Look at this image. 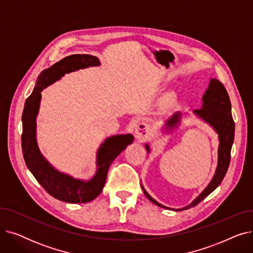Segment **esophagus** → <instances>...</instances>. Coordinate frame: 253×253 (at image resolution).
<instances>
[{
  "label": "esophagus",
  "mask_w": 253,
  "mask_h": 253,
  "mask_svg": "<svg viewBox=\"0 0 253 253\" xmlns=\"http://www.w3.org/2000/svg\"><path fill=\"white\" fill-rule=\"evenodd\" d=\"M151 135V129L148 124L139 123L135 128V137L139 141L147 140Z\"/></svg>",
  "instance_id": "34e87169"
}]
</instances>
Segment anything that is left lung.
Listing matches in <instances>:
<instances>
[{"mask_svg":"<svg viewBox=\"0 0 253 253\" xmlns=\"http://www.w3.org/2000/svg\"><path fill=\"white\" fill-rule=\"evenodd\" d=\"M194 113L197 116L202 118L205 122L211 125L217 132L218 139H219L217 168L213 178H212L210 183L207 185V188L200 194V196L197 197L195 200L187 207H183L181 209H173L176 211L195 207L209 194L213 192L220 184L225 173H227L229 165H230V160H231V150H232V145L235 137V122L232 117V108H231V100H230L229 94L227 90H225L224 86L218 81V80L216 79L210 80L208 89L206 90L205 94L203 96L202 109L195 110ZM179 118H180L179 113H176L172 116V118H170L166 123L167 128L172 129L173 127H175L176 124L179 122ZM145 149H147L148 153L150 152L148 144H145ZM141 188L144 195L147 196V198L151 202L162 208L171 209L161 205L160 203H158L155 199H153L147 192H145L142 184H141Z\"/></svg>","mask_w":253,"mask_h":253,"instance_id":"obj_1","label":"left lung"}]
</instances>
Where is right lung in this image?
I'll list each match as a JSON object with an SVG mask.
<instances>
[{"label": "right lung", "mask_w": 253, "mask_h": 253, "mask_svg": "<svg viewBox=\"0 0 253 253\" xmlns=\"http://www.w3.org/2000/svg\"><path fill=\"white\" fill-rule=\"evenodd\" d=\"M99 64L96 56L89 54H74L59 60L39 75L37 85L24 103L21 147L25 164L45 191L63 202L87 203L94 200L103 189L110 165L133 141L131 134L116 135L106 139L97 152L96 174L88 181L75 179L55 170L39 151L36 139V118L43 89L57 81L64 74Z\"/></svg>", "instance_id": "right-lung-1"}]
</instances>
